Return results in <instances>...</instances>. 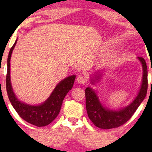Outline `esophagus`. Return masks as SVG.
I'll list each match as a JSON object with an SVG mask.
<instances>
[{"mask_svg":"<svg viewBox=\"0 0 152 152\" xmlns=\"http://www.w3.org/2000/svg\"><path fill=\"white\" fill-rule=\"evenodd\" d=\"M77 82L78 83L83 85V84H85V82H87V79H86L85 77H84L83 76H80L77 78Z\"/></svg>","mask_w":152,"mask_h":152,"instance_id":"obj_1","label":"esophagus"}]
</instances>
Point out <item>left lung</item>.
I'll use <instances>...</instances> for the list:
<instances>
[{"label":"left lung","mask_w":152,"mask_h":152,"mask_svg":"<svg viewBox=\"0 0 152 152\" xmlns=\"http://www.w3.org/2000/svg\"><path fill=\"white\" fill-rule=\"evenodd\" d=\"M137 59L141 63L142 67L141 85L137 96L126 107L118 110H113L104 107L101 102L96 90L90 87L85 89L87 113L89 118L96 126L104 129H109L123 125L131 118L144 100L148 89V70L145 59L142 57H137ZM102 71H96L90 77V83L92 85H96L100 81L101 76H102Z\"/></svg>","instance_id":"left-lung-1"}]
</instances>
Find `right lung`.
<instances>
[{
	"label": "right lung",
	"instance_id": "1",
	"mask_svg": "<svg viewBox=\"0 0 152 152\" xmlns=\"http://www.w3.org/2000/svg\"><path fill=\"white\" fill-rule=\"evenodd\" d=\"M18 39L11 48L7 59V74L6 79L9 99L15 110L23 120L37 126H45L51 123L59 115L65 96L73 87L76 76L72 75L59 82L48 98L38 105H31L19 100L15 94L10 77V59Z\"/></svg>",
	"mask_w": 152,
	"mask_h": 152
}]
</instances>
